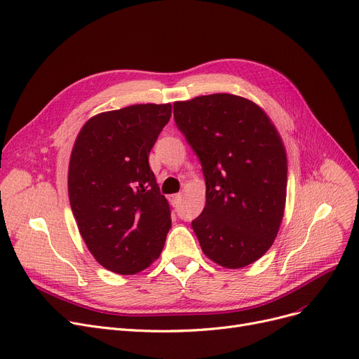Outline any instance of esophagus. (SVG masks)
Masks as SVG:
<instances>
[{
  "mask_svg": "<svg viewBox=\"0 0 359 359\" xmlns=\"http://www.w3.org/2000/svg\"><path fill=\"white\" fill-rule=\"evenodd\" d=\"M180 199H182V194H175V195H171V196H170L171 205L176 207V205L179 204V202H180Z\"/></svg>",
  "mask_w": 359,
  "mask_h": 359,
  "instance_id": "obj_1",
  "label": "esophagus"
}]
</instances>
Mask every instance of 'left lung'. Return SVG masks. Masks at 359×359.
I'll return each mask as SVG.
<instances>
[{
	"label": "left lung",
	"instance_id": "8db88e82",
	"mask_svg": "<svg viewBox=\"0 0 359 359\" xmlns=\"http://www.w3.org/2000/svg\"><path fill=\"white\" fill-rule=\"evenodd\" d=\"M173 110L205 179V207L192 222L202 252L224 269L246 267L271 248L283 220L282 137L259 105L233 93L176 101Z\"/></svg>",
	"mask_w": 359,
	"mask_h": 359
}]
</instances>
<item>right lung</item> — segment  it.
Wrapping results in <instances>:
<instances>
[{
  "label": "right lung",
  "mask_w": 359,
  "mask_h": 359,
  "mask_svg": "<svg viewBox=\"0 0 359 359\" xmlns=\"http://www.w3.org/2000/svg\"><path fill=\"white\" fill-rule=\"evenodd\" d=\"M171 104H136L90 117L69 163V199L89 252L130 276L163 251L171 211L148 163Z\"/></svg>",
  "instance_id": "obj_1"
}]
</instances>
